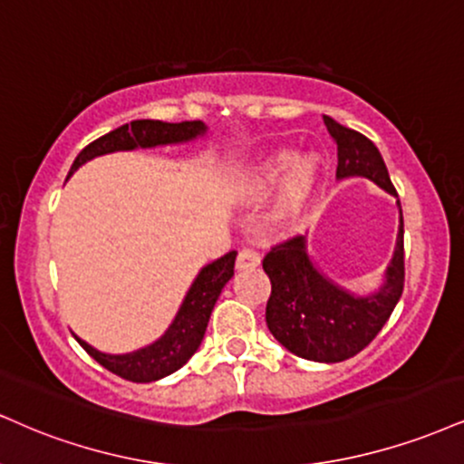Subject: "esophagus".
<instances>
[{
  "label": "esophagus",
  "instance_id": "esophagus-1",
  "mask_svg": "<svg viewBox=\"0 0 464 464\" xmlns=\"http://www.w3.org/2000/svg\"><path fill=\"white\" fill-rule=\"evenodd\" d=\"M261 264V256L253 248H242L237 255V270H255Z\"/></svg>",
  "mask_w": 464,
  "mask_h": 464
}]
</instances>
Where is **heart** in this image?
Listing matches in <instances>:
<instances>
[{"instance_id": "b5f03b06", "label": "heart", "mask_w": 464, "mask_h": 464, "mask_svg": "<svg viewBox=\"0 0 464 464\" xmlns=\"http://www.w3.org/2000/svg\"><path fill=\"white\" fill-rule=\"evenodd\" d=\"M287 168L281 186H278L275 211L276 216L287 218L304 205L314 188L317 170H320V160L314 153H295L289 155L285 149H275L256 158L246 175H244L242 189L248 197H259L276 183L281 172Z\"/></svg>"}]
</instances>
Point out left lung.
<instances>
[{
    "label": "left lung",
    "instance_id": "obj_1",
    "mask_svg": "<svg viewBox=\"0 0 464 464\" xmlns=\"http://www.w3.org/2000/svg\"><path fill=\"white\" fill-rule=\"evenodd\" d=\"M324 125L337 142V179L365 177L398 198L381 150L362 133L324 116ZM392 264L376 292L354 295L317 270L306 250V236L289 237L264 256L272 294L266 306L270 333L289 353L306 361L342 362L359 354L381 333L404 289V220Z\"/></svg>",
    "mask_w": 464,
    "mask_h": 464
}]
</instances>
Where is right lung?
<instances>
[{"instance_id":"right-lung-1","label":"right lung","mask_w":464,"mask_h":464,"mask_svg":"<svg viewBox=\"0 0 464 464\" xmlns=\"http://www.w3.org/2000/svg\"><path fill=\"white\" fill-rule=\"evenodd\" d=\"M208 133V125L203 121H183V122H164V121H131L130 125H121L119 130L105 133L97 140L88 144L86 149L72 161L69 177L80 169L82 164L91 161L99 155L116 153V150L133 149H153L164 144H181L197 140ZM236 250L227 253L220 259L211 261L198 272L192 287L188 289L186 298L179 306L175 320L158 342L144 345L127 354H105L97 348L88 345L83 339L75 337L88 354L99 365L131 382H155L160 378L170 376L172 372L181 370L186 362L197 353L203 342L205 331L214 304L220 295L222 287L231 281L233 267H236Z\"/></svg>"}]
</instances>
